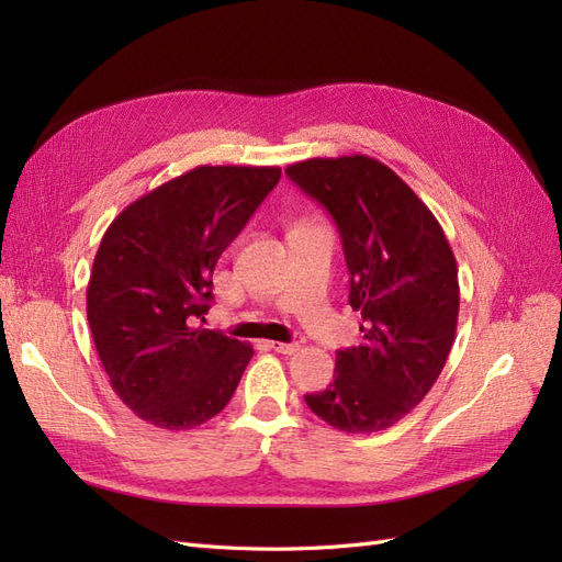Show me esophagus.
<instances>
[{
    "mask_svg": "<svg viewBox=\"0 0 562 562\" xmlns=\"http://www.w3.org/2000/svg\"><path fill=\"white\" fill-rule=\"evenodd\" d=\"M269 347L279 353H285V356H293L300 351V345H295V342H269Z\"/></svg>",
    "mask_w": 562,
    "mask_h": 562,
    "instance_id": "obj_1",
    "label": "esophagus"
}]
</instances>
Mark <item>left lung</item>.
I'll list each match as a JSON object with an SVG mask.
<instances>
[{"label": "left lung", "instance_id": "1", "mask_svg": "<svg viewBox=\"0 0 562 562\" xmlns=\"http://www.w3.org/2000/svg\"><path fill=\"white\" fill-rule=\"evenodd\" d=\"M326 209L349 269V304L363 342L339 349L335 380L310 411L347 434H375L429 394L454 342L459 281L443 227L382 161L351 155L285 168Z\"/></svg>", "mask_w": 562, "mask_h": 562}]
</instances>
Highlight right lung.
Instances as JSON below:
<instances>
[{"label": "right lung", "instance_id": "obj_1", "mask_svg": "<svg viewBox=\"0 0 562 562\" xmlns=\"http://www.w3.org/2000/svg\"><path fill=\"white\" fill-rule=\"evenodd\" d=\"M281 178L279 166H196L108 227L87 316L110 384L159 429H194L229 403L252 347L199 321L220 255Z\"/></svg>", "mask_w": 562, "mask_h": 562}]
</instances>
